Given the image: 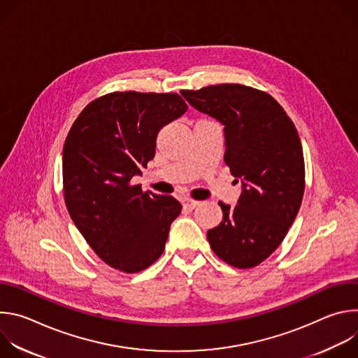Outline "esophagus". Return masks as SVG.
<instances>
[{
    "instance_id": "obj_1",
    "label": "esophagus",
    "mask_w": 358,
    "mask_h": 358,
    "mask_svg": "<svg viewBox=\"0 0 358 358\" xmlns=\"http://www.w3.org/2000/svg\"><path fill=\"white\" fill-rule=\"evenodd\" d=\"M198 206H199L198 201H194V199H185V201H184V207H185L187 210H194V208L198 207Z\"/></svg>"
}]
</instances>
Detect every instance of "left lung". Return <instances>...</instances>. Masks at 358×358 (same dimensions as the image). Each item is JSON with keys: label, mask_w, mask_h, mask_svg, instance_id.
Masks as SVG:
<instances>
[{"label": "left lung", "mask_w": 358, "mask_h": 358, "mask_svg": "<svg viewBox=\"0 0 358 358\" xmlns=\"http://www.w3.org/2000/svg\"><path fill=\"white\" fill-rule=\"evenodd\" d=\"M198 112L224 127L225 163L241 181L235 207L218 202L222 221L207 232L218 258L231 266L259 265L293 224L304 192V160L293 122L268 93L224 83L181 90Z\"/></svg>", "instance_id": "1"}]
</instances>
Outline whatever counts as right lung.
<instances>
[{
    "mask_svg": "<svg viewBox=\"0 0 358 358\" xmlns=\"http://www.w3.org/2000/svg\"><path fill=\"white\" fill-rule=\"evenodd\" d=\"M177 93L115 92L82 110L62 152L66 208L97 257L134 273L164 252L181 203L131 180L155 159L159 131L187 112Z\"/></svg>",
    "mask_w": 358,
    "mask_h": 358,
    "instance_id": "add662e5",
    "label": "right lung"
}]
</instances>
